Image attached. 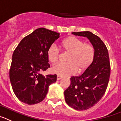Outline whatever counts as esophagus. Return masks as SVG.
Returning a JSON list of instances; mask_svg holds the SVG:
<instances>
[{
	"label": "esophagus",
	"instance_id": "34e87169",
	"mask_svg": "<svg viewBox=\"0 0 121 121\" xmlns=\"http://www.w3.org/2000/svg\"><path fill=\"white\" fill-rule=\"evenodd\" d=\"M62 78L61 77H60V76H57V77H56V79L57 80H60V79H61Z\"/></svg>",
	"mask_w": 121,
	"mask_h": 121
}]
</instances>
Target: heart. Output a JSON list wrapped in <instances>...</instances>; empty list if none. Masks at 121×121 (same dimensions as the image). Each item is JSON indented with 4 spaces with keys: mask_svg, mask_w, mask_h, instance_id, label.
<instances>
[{
    "mask_svg": "<svg viewBox=\"0 0 121 121\" xmlns=\"http://www.w3.org/2000/svg\"><path fill=\"white\" fill-rule=\"evenodd\" d=\"M61 47L65 52L69 53L67 63H58L52 67L51 70L59 76L66 77L86 70L93 61L95 50L93 46L84 43L80 39L71 36L66 38L61 44ZM47 57L52 63L57 62L59 50L56 45L51 44L47 50Z\"/></svg>",
    "mask_w": 121,
    "mask_h": 121,
    "instance_id": "heart-1",
    "label": "heart"
}]
</instances>
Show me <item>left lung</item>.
<instances>
[{"mask_svg":"<svg viewBox=\"0 0 121 121\" xmlns=\"http://www.w3.org/2000/svg\"><path fill=\"white\" fill-rule=\"evenodd\" d=\"M72 34L87 38L95 50L91 65L81 75L70 78V86L64 92L69 106L77 110H85L94 106L105 93L110 74L109 56L106 46L92 32Z\"/></svg>","mask_w":121,"mask_h":121,"instance_id":"1","label":"left lung"}]
</instances>
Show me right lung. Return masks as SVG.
I'll return each mask as SVG.
<instances>
[{"mask_svg": "<svg viewBox=\"0 0 121 121\" xmlns=\"http://www.w3.org/2000/svg\"><path fill=\"white\" fill-rule=\"evenodd\" d=\"M59 37V33L39 28L23 38L14 51L9 79L14 93L23 103L42 102L50 85L56 82L55 74L43 76L41 72L50 67L47 50Z\"/></svg>", "mask_w": 121, "mask_h": 121, "instance_id": "1", "label": "right lung"}]
</instances>
